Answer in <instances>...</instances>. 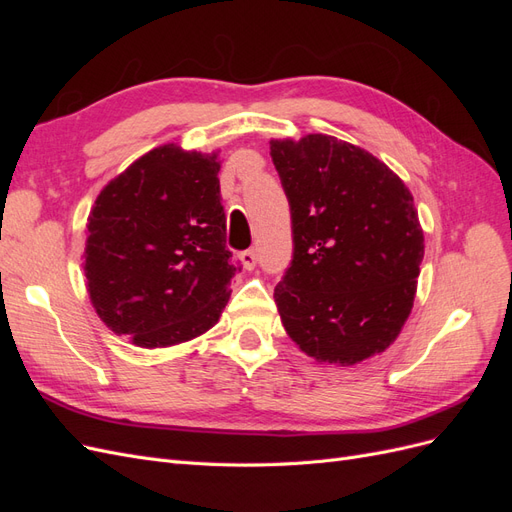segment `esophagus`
<instances>
[{"instance_id":"esophagus-1","label":"esophagus","mask_w":512,"mask_h":512,"mask_svg":"<svg viewBox=\"0 0 512 512\" xmlns=\"http://www.w3.org/2000/svg\"><path fill=\"white\" fill-rule=\"evenodd\" d=\"M239 258H241V265H243V269H247V271H252V269L256 267V262H258L256 250H245Z\"/></svg>"}]
</instances>
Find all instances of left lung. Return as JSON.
I'll return each mask as SVG.
<instances>
[{
  "mask_svg": "<svg viewBox=\"0 0 512 512\" xmlns=\"http://www.w3.org/2000/svg\"><path fill=\"white\" fill-rule=\"evenodd\" d=\"M292 218V262L273 299L290 339L318 363L356 365L389 348L425 256L406 183L329 134L271 141Z\"/></svg>",
  "mask_w": 512,
  "mask_h": 512,
  "instance_id": "left-lung-1",
  "label": "left lung"
}]
</instances>
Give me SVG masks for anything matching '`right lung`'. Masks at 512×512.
Returning <instances> with one entry per match:
<instances>
[{
  "instance_id": "right-lung-1",
  "label": "right lung",
  "mask_w": 512,
  "mask_h": 512,
  "mask_svg": "<svg viewBox=\"0 0 512 512\" xmlns=\"http://www.w3.org/2000/svg\"><path fill=\"white\" fill-rule=\"evenodd\" d=\"M218 151L151 149L108 181L87 218L83 269L96 314L134 346L207 333L241 267L226 250Z\"/></svg>"
}]
</instances>
